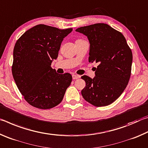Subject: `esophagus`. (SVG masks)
Here are the masks:
<instances>
[{
    "mask_svg": "<svg viewBox=\"0 0 148 148\" xmlns=\"http://www.w3.org/2000/svg\"><path fill=\"white\" fill-rule=\"evenodd\" d=\"M72 78H73V79H76L77 78H79V76L76 74H72Z\"/></svg>",
    "mask_w": 148,
    "mask_h": 148,
    "instance_id": "esophagus-1",
    "label": "esophagus"
}]
</instances>
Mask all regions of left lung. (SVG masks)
I'll return each mask as SVG.
<instances>
[{"instance_id": "left-lung-1", "label": "left lung", "mask_w": 148, "mask_h": 148, "mask_svg": "<svg viewBox=\"0 0 148 148\" xmlns=\"http://www.w3.org/2000/svg\"><path fill=\"white\" fill-rule=\"evenodd\" d=\"M87 37L89 62L98 66L93 78L82 76L86 87L82 95L93 106H108L122 94L131 73L132 53L121 32L105 23H96L76 30Z\"/></svg>"}]
</instances>
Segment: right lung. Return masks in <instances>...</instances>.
Masks as SVG:
<instances>
[{
	"label": "right lung",
	"instance_id": "obj_1",
	"mask_svg": "<svg viewBox=\"0 0 148 148\" xmlns=\"http://www.w3.org/2000/svg\"><path fill=\"white\" fill-rule=\"evenodd\" d=\"M72 31L40 24L29 29L17 40L12 75L20 92L31 106L52 108L63 99L72 77L69 73H57L51 64L58 57L63 38Z\"/></svg>",
	"mask_w": 148,
	"mask_h": 148
}]
</instances>
